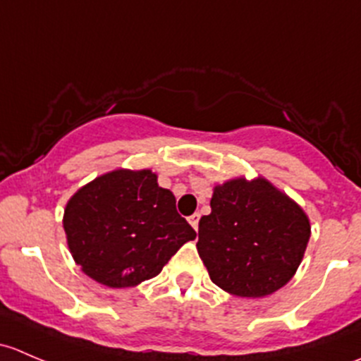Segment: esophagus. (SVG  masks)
<instances>
[{"instance_id": "esophagus-1", "label": "esophagus", "mask_w": 361, "mask_h": 361, "mask_svg": "<svg viewBox=\"0 0 361 361\" xmlns=\"http://www.w3.org/2000/svg\"><path fill=\"white\" fill-rule=\"evenodd\" d=\"M199 218H201V214L199 213H194L192 216H188V221H190V225L195 228V231L199 228Z\"/></svg>"}]
</instances>
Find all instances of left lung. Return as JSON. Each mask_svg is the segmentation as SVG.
<instances>
[{"mask_svg":"<svg viewBox=\"0 0 361 361\" xmlns=\"http://www.w3.org/2000/svg\"><path fill=\"white\" fill-rule=\"evenodd\" d=\"M309 238V218L288 195L265 178H235L214 187L197 251L214 285L255 298L293 278Z\"/></svg>","mask_w":361,"mask_h":361,"instance_id":"1","label":"left lung"}]
</instances>
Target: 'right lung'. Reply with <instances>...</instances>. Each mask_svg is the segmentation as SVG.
Wrapping results in <instances>:
<instances>
[{
  "label": "right lung",
  "mask_w": 361,
  "mask_h": 361,
  "mask_svg": "<svg viewBox=\"0 0 361 361\" xmlns=\"http://www.w3.org/2000/svg\"><path fill=\"white\" fill-rule=\"evenodd\" d=\"M63 225L76 264L110 288L155 278L197 235L150 169H116L87 183L68 201Z\"/></svg>",
  "instance_id": "add662e5"
}]
</instances>
